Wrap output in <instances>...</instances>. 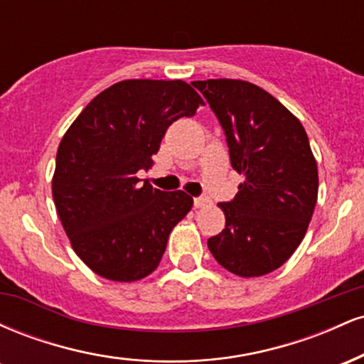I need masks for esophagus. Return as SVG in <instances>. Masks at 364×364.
<instances>
[{"label": "esophagus", "mask_w": 364, "mask_h": 364, "mask_svg": "<svg viewBox=\"0 0 364 364\" xmlns=\"http://www.w3.org/2000/svg\"><path fill=\"white\" fill-rule=\"evenodd\" d=\"M208 203H210V200L205 198V196H200V198H195V200H193L195 208H202V207L208 205Z\"/></svg>", "instance_id": "34e87169"}]
</instances>
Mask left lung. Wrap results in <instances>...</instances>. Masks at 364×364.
Returning <instances> with one entry per match:
<instances>
[{
	"label": "left lung",
	"mask_w": 364,
	"mask_h": 364,
	"mask_svg": "<svg viewBox=\"0 0 364 364\" xmlns=\"http://www.w3.org/2000/svg\"><path fill=\"white\" fill-rule=\"evenodd\" d=\"M223 124L231 166L243 176L220 235L208 250L240 277L274 272L306 235L316 198L318 168L301 121L255 83L232 78L193 82Z\"/></svg>",
	"instance_id": "left-lung-1"
}]
</instances>
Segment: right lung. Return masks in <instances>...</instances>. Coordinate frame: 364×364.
<instances>
[{
    "label": "right lung",
    "mask_w": 364,
    "mask_h": 364,
    "mask_svg": "<svg viewBox=\"0 0 364 364\" xmlns=\"http://www.w3.org/2000/svg\"><path fill=\"white\" fill-rule=\"evenodd\" d=\"M203 99L183 80H123L87 104L63 135L53 198L73 252L104 279L133 282L157 269L173 228L193 207L157 190L149 171L166 129Z\"/></svg>",
    "instance_id": "add662e5"
}]
</instances>
